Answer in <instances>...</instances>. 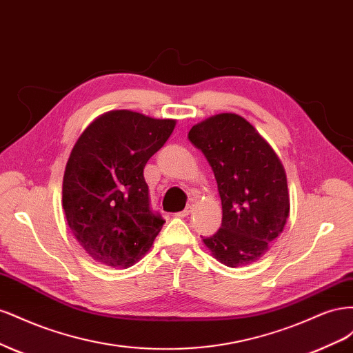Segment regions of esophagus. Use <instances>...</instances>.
Segmentation results:
<instances>
[{"mask_svg": "<svg viewBox=\"0 0 353 353\" xmlns=\"http://www.w3.org/2000/svg\"><path fill=\"white\" fill-rule=\"evenodd\" d=\"M191 212H193V208H191V206H187L183 212H178V213H176V216H178V218H185V216H188V215H190Z\"/></svg>", "mask_w": 353, "mask_h": 353, "instance_id": "1", "label": "esophagus"}]
</instances>
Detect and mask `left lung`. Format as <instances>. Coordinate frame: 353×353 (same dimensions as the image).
<instances>
[{
	"label": "left lung",
	"instance_id": "8db88e82",
	"mask_svg": "<svg viewBox=\"0 0 353 353\" xmlns=\"http://www.w3.org/2000/svg\"><path fill=\"white\" fill-rule=\"evenodd\" d=\"M190 141L205 154L222 201V223L203 239L210 254L230 268L259 261L290 215L285 169L270 143L236 113L196 123Z\"/></svg>",
	"mask_w": 353,
	"mask_h": 353
}]
</instances>
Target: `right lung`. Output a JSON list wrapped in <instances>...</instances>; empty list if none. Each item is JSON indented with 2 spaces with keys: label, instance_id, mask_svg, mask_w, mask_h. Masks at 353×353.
<instances>
[{
  "label": "right lung",
  "instance_id": "right-lung-1",
  "mask_svg": "<svg viewBox=\"0 0 353 353\" xmlns=\"http://www.w3.org/2000/svg\"><path fill=\"white\" fill-rule=\"evenodd\" d=\"M175 125L110 110L74 143L63 175V209L73 237L95 262L125 270L152 249L165 221L150 210L143 170Z\"/></svg>",
  "mask_w": 353,
  "mask_h": 353
}]
</instances>
